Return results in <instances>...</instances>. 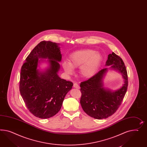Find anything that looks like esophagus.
<instances>
[{"instance_id":"1","label":"esophagus","mask_w":147,"mask_h":147,"mask_svg":"<svg viewBox=\"0 0 147 147\" xmlns=\"http://www.w3.org/2000/svg\"><path fill=\"white\" fill-rule=\"evenodd\" d=\"M73 87H74V88H76V89H79L80 88L79 84H76V83H74V84H73Z\"/></svg>"}]
</instances>
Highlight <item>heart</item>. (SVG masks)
Masks as SVG:
<instances>
[{
	"mask_svg": "<svg viewBox=\"0 0 147 147\" xmlns=\"http://www.w3.org/2000/svg\"><path fill=\"white\" fill-rule=\"evenodd\" d=\"M102 61L98 52L91 49H84L74 52L68 58V62L64 61L62 66L68 74H71L74 68H80V74L85 79L91 78L98 71Z\"/></svg>",
	"mask_w": 147,
	"mask_h": 147,
	"instance_id": "b5f03b06",
	"label": "heart"
}]
</instances>
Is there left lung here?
Returning <instances> with one entry per match:
<instances>
[{
  "instance_id": "left-lung-1",
  "label": "left lung",
  "mask_w": 147,
  "mask_h": 147,
  "mask_svg": "<svg viewBox=\"0 0 147 147\" xmlns=\"http://www.w3.org/2000/svg\"><path fill=\"white\" fill-rule=\"evenodd\" d=\"M106 66L121 73L124 84L120 89L111 92L103 87L102 79L107 71L103 68L89 79L81 82L80 104L88 115L95 119L107 118L114 114L120 106L128 87L127 70L123 59L114 52L108 55Z\"/></svg>"
}]
</instances>
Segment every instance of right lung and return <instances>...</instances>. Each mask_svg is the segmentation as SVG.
Returning <instances> with one entry per match:
<instances>
[{"instance_id":"add662e5","label":"right lung","mask_w":147,"mask_h":147,"mask_svg":"<svg viewBox=\"0 0 147 147\" xmlns=\"http://www.w3.org/2000/svg\"><path fill=\"white\" fill-rule=\"evenodd\" d=\"M38 58L50 59V68L43 74L36 69ZM61 60L58 44L42 41L32 50L21 67L20 94L28 110L37 118L46 119L56 115L73 85L58 76Z\"/></svg>"}]
</instances>
